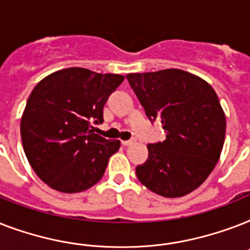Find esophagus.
<instances>
[{"mask_svg": "<svg viewBox=\"0 0 250 250\" xmlns=\"http://www.w3.org/2000/svg\"><path fill=\"white\" fill-rule=\"evenodd\" d=\"M136 143V139H131V140H125V141H122V144L125 145V146H129V145H132Z\"/></svg>", "mask_w": 250, "mask_h": 250, "instance_id": "34e87169", "label": "esophagus"}]
</instances>
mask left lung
<instances>
[{
  "instance_id": "1",
  "label": "left lung",
  "mask_w": 250,
  "mask_h": 250,
  "mask_svg": "<svg viewBox=\"0 0 250 250\" xmlns=\"http://www.w3.org/2000/svg\"><path fill=\"white\" fill-rule=\"evenodd\" d=\"M149 121L160 119L166 140L148 145L137 179L164 197H182L201 186L221 157L226 117L217 93L201 78L167 68L128 74Z\"/></svg>"
}]
</instances>
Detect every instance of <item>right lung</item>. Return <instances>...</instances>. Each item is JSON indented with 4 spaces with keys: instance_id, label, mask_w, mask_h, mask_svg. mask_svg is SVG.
Masks as SVG:
<instances>
[{
    "instance_id": "1",
    "label": "right lung",
    "mask_w": 250,
    "mask_h": 250,
    "mask_svg": "<svg viewBox=\"0 0 250 250\" xmlns=\"http://www.w3.org/2000/svg\"><path fill=\"white\" fill-rule=\"evenodd\" d=\"M123 80L70 67L33 88L21 117V143L33 171L50 188L83 192L104 176L121 141L94 133L92 125L104 122V106Z\"/></svg>"
}]
</instances>
